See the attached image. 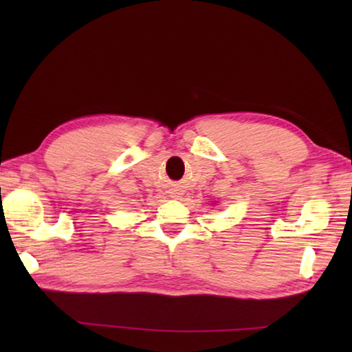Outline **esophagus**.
Segmentation results:
<instances>
[{
	"label": "esophagus",
	"mask_w": 352,
	"mask_h": 352,
	"mask_svg": "<svg viewBox=\"0 0 352 352\" xmlns=\"http://www.w3.org/2000/svg\"><path fill=\"white\" fill-rule=\"evenodd\" d=\"M180 192H178V190H172V192H170V197H174V199H178V197H180Z\"/></svg>",
	"instance_id": "obj_1"
}]
</instances>
